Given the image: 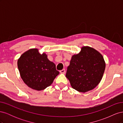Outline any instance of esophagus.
Masks as SVG:
<instances>
[{"mask_svg":"<svg viewBox=\"0 0 123 123\" xmlns=\"http://www.w3.org/2000/svg\"><path fill=\"white\" fill-rule=\"evenodd\" d=\"M60 73L61 74H65V69H62L60 71Z\"/></svg>","mask_w":123,"mask_h":123,"instance_id":"34e87169","label":"esophagus"}]
</instances>
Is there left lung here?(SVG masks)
I'll return each instance as SVG.
<instances>
[{
	"label": "left lung",
	"mask_w": 123,
	"mask_h": 123,
	"mask_svg": "<svg viewBox=\"0 0 123 123\" xmlns=\"http://www.w3.org/2000/svg\"><path fill=\"white\" fill-rule=\"evenodd\" d=\"M106 64L103 55L89 46H83L72 56L66 76L71 87L85 93L95 88L101 81Z\"/></svg>",
	"instance_id": "left-lung-1"
}]
</instances>
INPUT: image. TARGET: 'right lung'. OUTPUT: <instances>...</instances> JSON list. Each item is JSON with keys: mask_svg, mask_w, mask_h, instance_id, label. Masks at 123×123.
<instances>
[{"mask_svg": "<svg viewBox=\"0 0 123 123\" xmlns=\"http://www.w3.org/2000/svg\"><path fill=\"white\" fill-rule=\"evenodd\" d=\"M17 66L24 82L37 91L50 86L59 73L47 55L40 54L37 48L29 49L22 54L18 59Z\"/></svg>", "mask_w": 123, "mask_h": 123, "instance_id": "1", "label": "right lung"}]
</instances>
